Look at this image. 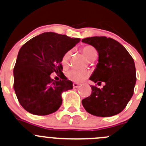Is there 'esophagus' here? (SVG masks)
Wrapping results in <instances>:
<instances>
[{
	"instance_id": "obj_1",
	"label": "esophagus",
	"mask_w": 146,
	"mask_h": 146,
	"mask_svg": "<svg viewBox=\"0 0 146 146\" xmlns=\"http://www.w3.org/2000/svg\"><path fill=\"white\" fill-rule=\"evenodd\" d=\"M73 88H78V87H79V84L73 83Z\"/></svg>"
}]
</instances>
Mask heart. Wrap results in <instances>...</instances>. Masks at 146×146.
Masks as SVG:
<instances>
[{
  "mask_svg": "<svg viewBox=\"0 0 146 146\" xmlns=\"http://www.w3.org/2000/svg\"><path fill=\"white\" fill-rule=\"evenodd\" d=\"M82 52L85 56L87 58L88 60H92L97 55V52H96V49L91 45H86L82 48ZM70 54L71 52L68 51L66 52L64 55H63L62 58H61V65L64 67H66L68 66L69 59H70ZM90 76V72L88 70H76V69H72V70H68L66 73V76L69 80L75 82H82L87 79Z\"/></svg>",
  "mask_w": 146,
  "mask_h": 146,
  "instance_id": "obj_1",
  "label": "heart"
}]
</instances>
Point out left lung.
I'll return each instance as SVG.
<instances>
[{
    "label": "left lung",
    "instance_id": "1",
    "mask_svg": "<svg viewBox=\"0 0 146 146\" xmlns=\"http://www.w3.org/2000/svg\"><path fill=\"white\" fill-rule=\"evenodd\" d=\"M82 42L92 45L99 53V63L90 80L99 85L105 83L102 89L91 86V95L82 99V106L93 115H115L125 109L134 94V59L123 45L111 38L94 36Z\"/></svg>",
    "mask_w": 146,
    "mask_h": 146
}]
</instances>
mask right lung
I'll use <instances>...</instances> for the list:
<instances>
[{
	"instance_id": "obj_1",
	"label": "right lung",
	"mask_w": 146,
	"mask_h": 146,
	"mask_svg": "<svg viewBox=\"0 0 146 146\" xmlns=\"http://www.w3.org/2000/svg\"><path fill=\"white\" fill-rule=\"evenodd\" d=\"M79 38L46 32L29 40L18 53L14 68V90L21 106L29 113L47 115L62 104L61 94L73 89L62 73L61 58L80 42ZM55 72L62 79L53 81Z\"/></svg>"
}]
</instances>
